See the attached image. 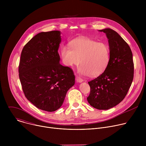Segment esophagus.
Returning a JSON list of instances; mask_svg holds the SVG:
<instances>
[{"label":"esophagus","instance_id":"34e87169","mask_svg":"<svg viewBox=\"0 0 146 146\" xmlns=\"http://www.w3.org/2000/svg\"><path fill=\"white\" fill-rule=\"evenodd\" d=\"M76 79L77 82H82L83 81V80L81 77H80L78 76H76Z\"/></svg>","mask_w":146,"mask_h":146}]
</instances>
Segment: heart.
<instances>
[{"label":"heart","mask_w":146,"mask_h":146,"mask_svg":"<svg viewBox=\"0 0 146 146\" xmlns=\"http://www.w3.org/2000/svg\"><path fill=\"white\" fill-rule=\"evenodd\" d=\"M69 45L70 48L64 45L60 47V56L66 66H77L80 62L79 72L92 77L106 69L110 60V48L107 43L81 37L71 40Z\"/></svg>","instance_id":"obj_1"}]
</instances>
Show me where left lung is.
<instances>
[{"label":"left lung","mask_w":146,"mask_h":146,"mask_svg":"<svg viewBox=\"0 0 146 146\" xmlns=\"http://www.w3.org/2000/svg\"><path fill=\"white\" fill-rule=\"evenodd\" d=\"M105 33L110 48L109 64L102 74L88 82L90 105L99 110H108L119 104L127 95L133 79L134 64L129 45L119 35L110 28Z\"/></svg>","instance_id":"obj_1"}]
</instances>
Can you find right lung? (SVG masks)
I'll list each match as a JSON object with an SVG mask.
<instances>
[{"instance_id":"add662e5","label":"right lung","mask_w":146,"mask_h":146,"mask_svg":"<svg viewBox=\"0 0 146 146\" xmlns=\"http://www.w3.org/2000/svg\"><path fill=\"white\" fill-rule=\"evenodd\" d=\"M60 41L58 31L37 34L24 47L18 68L25 97L37 108L50 112L61 107L75 82L73 70L59 64Z\"/></svg>"}]
</instances>
